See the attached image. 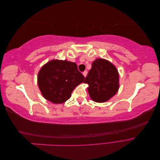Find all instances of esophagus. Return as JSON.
Here are the masks:
<instances>
[{
    "label": "esophagus",
    "instance_id": "34e87169",
    "mask_svg": "<svg viewBox=\"0 0 160 160\" xmlns=\"http://www.w3.org/2000/svg\"><path fill=\"white\" fill-rule=\"evenodd\" d=\"M83 76H84L85 77H86L87 75H88V71H83Z\"/></svg>",
    "mask_w": 160,
    "mask_h": 160
}]
</instances>
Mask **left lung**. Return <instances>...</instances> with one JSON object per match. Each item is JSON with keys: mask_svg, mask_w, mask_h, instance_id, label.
I'll return each mask as SVG.
<instances>
[{"mask_svg": "<svg viewBox=\"0 0 160 160\" xmlns=\"http://www.w3.org/2000/svg\"><path fill=\"white\" fill-rule=\"evenodd\" d=\"M91 99L103 103L114 96L119 89V73L116 67L109 61L97 59L84 81Z\"/></svg>", "mask_w": 160, "mask_h": 160, "instance_id": "obj_1", "label": "left lung"}]
</instances>
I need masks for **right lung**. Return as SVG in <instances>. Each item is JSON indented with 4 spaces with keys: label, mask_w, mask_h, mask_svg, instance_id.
<instances>
[{
    "label": "right lung",
    "mask_w": 160,
    "mask_h": 160,
    "mask_svg": "<svg viewBox=\"0 0 160 160\" xmlns=\"http://www.w3.org/2000/svg\"><path fill=\"white\" fill-rule=\"evenodd\" d=\"M84 79L75 62L57 59L43 65L37 77L42 96L53 103L65 102L71 98L72 91Z\"/></svg>",
    "instance_id": "right-lung-1"
}]
</instances>
